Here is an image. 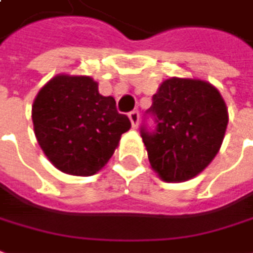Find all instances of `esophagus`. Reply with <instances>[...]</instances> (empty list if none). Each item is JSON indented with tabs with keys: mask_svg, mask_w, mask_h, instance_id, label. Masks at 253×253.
<instances>
[{
	"mask_svg": "<svg viewBox=\"0 0 253 253\" xmlns=\"http://www.w3.org/2000/svg\"><path fill=\"white\" fill-rule=\"evenodd\" d=\"M128 118H130V122H131L134 128H137L138 127V122H140V113H138V111H133V112L128 113Z\"/></svg>",
	"mask_w": 253,
	"mask_h": 253,
	"instance_id": "obj_1",
	"label": "esophagus"
}]
</instances>
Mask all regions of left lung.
Returning <instances> with one entry per match:
<instances>
[{
    "mask_svg": "<svg viewBox=\"0 0 253 253\" xmlns=\"http://www.w3.org/2000/svg\"><path fill=\"white\" fill-rule=\"evenodd\" d=\"M147 113L156 127L142 126L141 137L152 169L168 183L198 176L219 152L228 123L219 90L195 79L165 80Z\"/></svg>",
    "mask_w": 253,
    "mask_h": 253,
    "instance_id": "1",
    "label": "left lung"
}]
</instances>
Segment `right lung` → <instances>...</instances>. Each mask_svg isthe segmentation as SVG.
Returning a JSON list of instances; mask_svg holds the SVG:
<instances>
[{
  "label": "right lung",
  "instance_id": "obj_1",
  "mask_svg": "<svg viewBox=\"0 0 253 253\" xmlns=\"http://www.w3.org/2000/svg\"><path fill=\"white\" fill-rule=\"evenodd\" d=\"M36 138L56 169L92 176L104 168L131 127L88 76L58 75L37 94L32 109Z\"/></svg>",
  "mask_w": 253,
  "mask_h": 253
}]
</instances>
